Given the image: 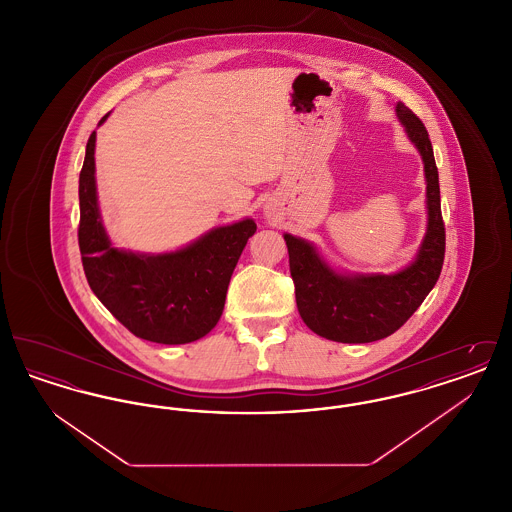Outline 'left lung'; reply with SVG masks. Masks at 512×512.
<instances>
[{
	"label": "left lung",
	"instance_id": "left-lung-1",
	"mask_svg": "<svg viewBox=\"0 0 512 512\" xmlns=\"http://www.w3.org/2000/svg\"><path fill=\"white\" fill-rule=\"evenodd\" d=\"M395 115L424 163L426 234L413 261L397 272H341L317 245L284 234L290 253L295 301L303 322L326 340L370 343L399 330L438 282L445 255L439 178L432 142L422 121L397 101Z\"/></svg>",
	"mask_w": 512,
	"mask_h": 512
}]
</instances>
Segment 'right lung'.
Returning <instances> with one entry per match:
<instances>
[{
	"mask_svg": "<svg viewBox=\"0 0 512 512\" xmlns=\"http://www.w3.org/2000/svg\"><path fill=\"white\" fill-rule=\"evenodd\" d=\"M94 153L96 132L86 144L78 180V245L92 292L142 340L180 345L207 336L222 315L232 272L257 230L255 220L217 226L167 253L115 247L99 213Z\"/></svg>",
	"mask_w": 512,
	"mask_h": 512,
	"instance_id": "right-lung-1",
	"label": "right lung"
}]
</instances>
